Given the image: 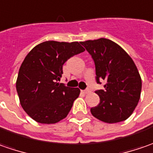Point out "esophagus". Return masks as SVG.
<instances>
[{"mask_svg":"<svg viewBox=\"0 0 153 153\" xmlns=\"http://www.w3.org/2000/svg\"><path fill=\"white\" fill-rule=\"evenodd\" d=\"M83 92L85 94H89V93H91V91L90 90H85V91H83Z\"/></svg>","mask_w":153,"mask_h":153,"instance_id":"1","label":"esophagus"}]
</instances>
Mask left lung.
Here are the masks:
<instances>
[{"mask_svg":"<svg viewBox=\"0 0 153 153\" xmlns=\"http://www.w3.org/2000/svg\"><path fill=\"white\" fill-rule=\"evenodd\" d=\"M96 65L97 81H106L104 90L97 91L100 102L91 108L95 118L114 124L133 113L141 92V78L133 59L113 40L100 38L81 41Z\"/></svg>","mask_w":153,"mask_h":153,"instance_id":"left-lung-1","label":"left lung"}]
</instances>
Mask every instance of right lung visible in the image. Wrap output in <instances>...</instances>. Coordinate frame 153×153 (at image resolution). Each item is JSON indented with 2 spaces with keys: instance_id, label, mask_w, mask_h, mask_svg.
<instances>
[{
  "instance_id": "add662e5",
  "label": "right lung",
  "mask_w": 153,
  "mask_h": 153,
  "mask_svg": "<svg viewBox=\"0 0 153 153\" xmlns=\"http://www.w3.org/2000/svg\"><path fill=\"white\" fill-rule=\"evenodd\" d=\"M85 51L78 41L49 40L35 45L25 56L16 81L19 102L26 113L40 124L65 119L80 90L59 84L62 65Z\"/></svg>"
}]
</instances>
